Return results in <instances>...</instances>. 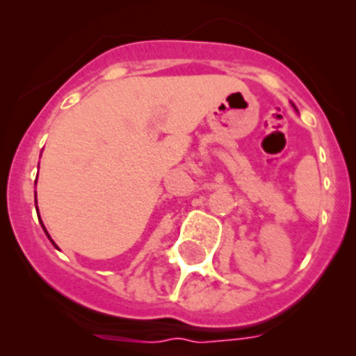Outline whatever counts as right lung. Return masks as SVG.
Listing matches in <instances>:
<instances>
[{"label":"right lung","mask_w":356,"mask_h":356,"mask_svg":"<svg viewBox=\"0 0 356 356\" xmlns=\"http://www.w3.org/2000/svg\"><path fill=\"white\" fill-rule=\"evenodd\" d=\"M38 217H39V211H38ZM41 225H42V222H41ZM42 229H44V225H42ZM44 232H46V229H44ZM46 234H48V232H46ZM48 238H49V236H48ZM53 243V241H51ZM53 245H55V243H53ZM56 246V245H55Z\"/></svg>","instance_id":"right-lung-1"}]
</instances>
